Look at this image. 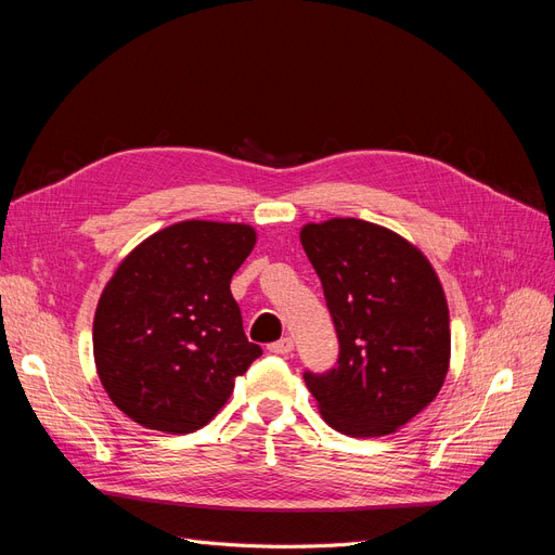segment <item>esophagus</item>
Instances as JSON below:
<instances>
[{
  "mask_svg": "<svg viewBox=\"0 0 555 555\" xmlns=\"http://www.w3.org/2000/svg\"><path fill=\"white\" fill-rule=\"evenodd\" d=\"M292 349H294V340H292V338H282V340H278V343L268 345V351H271V354H280V357L289 354Z\"/></svg>",
  "mask_w": 555,
  "mask_h": 555,
  "instance_id": "1",
  "label": "esophagus"
}]
</instances>
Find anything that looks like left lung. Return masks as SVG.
Wrapping results in <instances>:
<instances>
[{
  "mask_svg": "<svg viewBox=\"0 0 555 555\" xmlns=\"http://www.w3.org/2000/svg\"><path fill=\"white\" fill-rule=\"evenodd\" d=\"M338 333V365L306 373L324 422L349 438L405 426L440 393L449 308L430 261L391 229L354 217L300 229Z\"/></svg>",
  "mask_w": 555,
  "mask_h": 555,
  "instance_id": "1",
  "label": "left lung"
}]
</instances>
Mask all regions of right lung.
Wrapping results in <instances>:
<instances>
[{
	"label": "right lung",
	"mask_w": 555,
	"mask_h": 555,
	"mask_svg": "<svg viewBox=\"0 0 555 555\" xmlns=\"http://www.w3.org/2000/svg\"><path fill=\"white\" fill-rule=\"evenodd\" d=\"M255 243L249 224L188 220L117 266L92 326L96 373L117 410L182 435L224 408L236 377L261 357L229 287Z\"/></svg>",
	"instance_id": "1"
}]
</instances>
